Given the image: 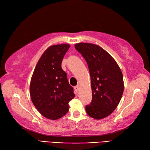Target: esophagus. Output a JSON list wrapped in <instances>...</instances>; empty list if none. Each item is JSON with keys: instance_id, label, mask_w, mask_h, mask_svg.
Instances as JSON below:
<instances>
[{"instance_id": "esophagus-1", "label": "esophagus", "mask_w": 150, "mask_h": 150, "mask_svg": "<svg viewBox=\"0 0 150 150\" xmlns=\"http://www.w3.org/2000/svg\"><path fill=\"white\" fill-rule=\"evenodd\" d=\"M79 85H77V86H74V90L76 91V92H78V91H79Z\"/></svg>"}]
</instances>
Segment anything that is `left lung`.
<instances>
[{"label": "left lung", "mask_w": 150, "mask_h": 150, "mask_svg": "<svg viewBox=\"0 0 150 150\" xmlns=\"http://www.w3.org/2000/svg\"><path fill=\"white\" fill-rule=\"evenodd\" d=\"M74 46L85 59L90 74L92 100L86 106V112L94 119L104 118L114 111L122 98L124 83L121 69L99 46L80 42Z\"/></svg>", "instance_id": "left-lung-1"}]
</instances>
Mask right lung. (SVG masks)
<instances>
[{
  "label": "right lung",
  "instance_id": "obj_1",
  "mask_svg": "<svg viewBox=\"0 0 150 150\" xmlns=\"http://www.w3.org/2000/svg\"><path fill=\"white\" fill-rule=\"evenodd\" d=\"M70 45L51 46L40 58L30 84L32 103L47 119L56 120L67 114L69 101L75 97L61 64Z\"/></svg>",
  "mask_w": 150,
  "mask_h": 150
}]
</instances>
